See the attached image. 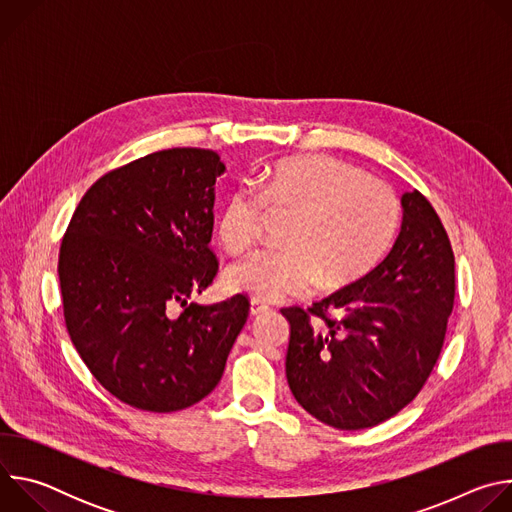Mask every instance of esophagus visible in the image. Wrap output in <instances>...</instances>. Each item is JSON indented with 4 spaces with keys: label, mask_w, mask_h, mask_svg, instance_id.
<instances>
[{
    "label": "esophagus",
    "mask_w": 512,
    "mask_h": 512,
    "mask_svg": "<svg viewBox=\"0 0 512 512\" xmlns=\"http://www.w3.org/2000/svg\"><path fill=\"white\" fill-rule=\"evenodd\" d=\"M269 310V306H265L263 302H259V300H251V304H249V314L251 316H261V314H265Z\"/></svg>",
    "instance_id": "34e87169"
}]
</instances>
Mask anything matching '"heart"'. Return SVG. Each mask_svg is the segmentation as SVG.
Instances as JSON below:
<instances>
[{
	"label": "heart",
	"instance_id": "b5f03b06",
	"mask_svg": "<svg viewBox=\"0 0 512 512\" xmlns=\"http://www.w3.org/2000/svg\"><path fill=\"white\" fill-rule=\"evenodd\" d=\"M251 186L235 188L218 218V239L239 253L255 243L263 204L296 210L285 243L235 261L225 281L259 302L304 296L316 283L344 287L385 255L397 225L391 188L332 156H298L267 166Z\"/></svg>",
	"mask_w": 512,
	"mask_h": 512
}]
</instances>
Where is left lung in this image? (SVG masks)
Segmentation results:
<instances>
[{"mask_svg":"<svg viewBox=\"0 0 512 512\" xmlns=\"http://www.w3.org/2000/svg\"><path fill=\"white\" fill-rule=\"evenodd\" d=\"M387 257L312 308H285V377L296 401L336 429L383 423L411 403L442 352L454 308V253L433 206L401 196ZM319 320L309 324V316Z\"/></svg>","mask_w":512,"mask_h":512,"instance_id":"8db88e82","label":"left lung"}]
</instances>
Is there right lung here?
Segmentation results:
<instances>
[{
	"label": "right lung",
	"instance_id": "right-lung-1",
	"mask_svg": "<svg viewBox=\"0 0 512 512\" xmlns=\"http://www.w3.org/2000/svg\"><path fill=\"white\" fill-rule=\"evenodd\" d=\"M225 172L210 150L139 158L89 188L62 239L70 340L93 377L135 409L170 413L204 399L247 322L241 294L188 304L216 275L208 243Z\"/></svg>",
	"mask_w": 512,
	"mask_h": 512
}]
</instances>
